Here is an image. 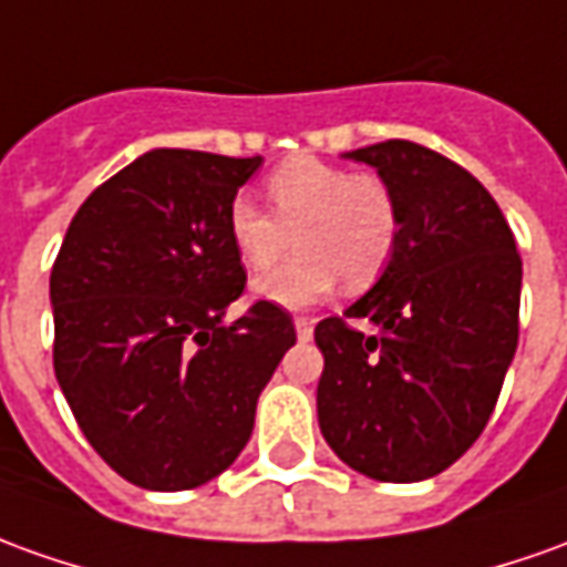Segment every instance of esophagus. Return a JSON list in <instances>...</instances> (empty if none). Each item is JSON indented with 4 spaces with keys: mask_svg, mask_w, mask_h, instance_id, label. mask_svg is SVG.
<instances>
[{
    "mask_svg": "<svg viewBox=\"0 0 567 567\" xmlns=\"http://www.w3.org/2000/svg\"><path fill=\"white\" fill-rule=\"evenodd\" d=\"M296 333H299V339H311V333H315V321H308V318H296Z\"/></svg>",
    "mask_w": 567,
    "mask_h": 567,
    "instance_id": "1",
    "label": "esophagus"
}]
</instances>
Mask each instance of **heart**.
Wrapping results in <instances>:
<instances>
[{"label":"heart","instance_id":"b5f03b06","mask_svg":"<svg viewBox=\"0 0 567 567\" xmlns=\"http://www.w3.org/2000/svg\"><path fill=\"white\" fill-rule=\"evenodd\" d=\"M265 200L268 209L234 197L225 209V234L246 271L275 265L292 234L296 252L256 280V296L271 306H318L339 280L351 292L367 290L395 256L398 194L377 172L296 154L268 172Z\"/></svg>","mask_w":567,"mask_h":567}]
</instances>
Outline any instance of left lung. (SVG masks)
Wrapping results in <instances>:
<instances>
[{
	"label": "left lung",
	"mask_w": 567,
	"mask_h": 567,
	"mask_svg": "<svg viewBox=\"0 0 567 567\" xmlns=\"http://www.w3.org/2000/svg\"><path fill=\"white\" fill-rule=\"evenodd\" d=\"M349 157L395 187L401 231L377 287L315 327L318 423L351 470L408 485L485 432L518 346L522 256L487 187L439 151L392 138Z\"/></svg>",
	"instance_id": "left-lung-1"
}]
</instances>
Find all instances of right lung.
Masks as SVG:
<instances>
[{"instance_id":"right-lung-1","label":"right lung","mask_w":567,"mask_h":567,"mask_svg":"<svg viewBox=\"0 0 567 567\" xmlns=\"http://www.w3.org/2000/svg\"><path fill=\"white\" fill-rule=\"evenodd\" d=\"M261 157L159 147L97 185L52 265L54 377L97 456L147 491L231 466L265 382L296 342L290 311L252 302L225 209Z\"/></svg>"}]
</instances>
